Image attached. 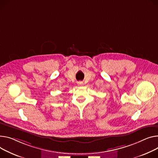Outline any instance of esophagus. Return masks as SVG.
I'll return each instance as SVG.
<instances>
[{
    "label": "esophagus",
    "mask_w": 158,
    "mask_h": 158,
    "mask_svg": "<svg viewBox=\"0 0 158 158\" xmlns=\"http://www.w3.org/2000/svg\"><path fill=\"white\" fill-rule=\"evenodd\" d=\"M78 85L79 86H82L83 85V82H81V81H79V82H78Z\"/></svg>",
    "instance_id": "34e87169"
}]
</instances>
